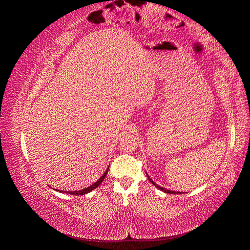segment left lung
<instances>
[{
  "label": "left lung",
  "instance_id": "8db88e82",
  "mask_svg": "<svg viewBox=\"0 0 250 250\" xmlns=\"http://www.w3.org/2000/svg\"><path fill=\"white\" fill-rule=\"evenodd\" d=\"M147 177H148V179H149V181L152 183V185H154L156 188H158L159 190H161L163 192H165V193H169V194H176V193H180L181 194V192H174V191H171V190H168V189H166V188H164V187H160V186H158V185H156V183L151 180V179L149 178V176H148L147 174Z\"/></svg>",
  "mask_w": 250,
  "mask_h": 250
}]
</instances>
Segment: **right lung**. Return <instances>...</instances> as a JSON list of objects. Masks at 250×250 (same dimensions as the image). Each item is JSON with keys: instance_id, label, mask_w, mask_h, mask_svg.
Segmentation results:
<instances>
[{"instance_id": "obj_1", "label": "right lung", "mask_w": 250, "mask_h": 250, "mask_svg": "<svg viewBox=\"0 0 250 250\" xmlns=\"http://www.w3.org/2000/svg\"><path fill=\"white\" fill-rule=\"evenodd\" d=\"M108 168H109V167H108ZM108 168H107L106 170H105V172L102 174V177H101L98 181L94 182L93 185L90 186V187L84 188V189L79 190V191H63V190H61V191H59V190H56V191H59V192H61V193H67V194H72V195H83V194L89 193V192H91L92 190H94L95 188H98V187L101 185V183H102V181L104 180V178L106 177L107 171H108ZM54 190H55V189H54Z\"/></svg>"}]
</instances>
